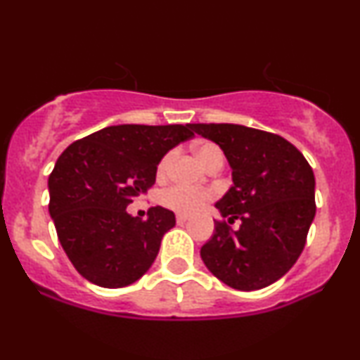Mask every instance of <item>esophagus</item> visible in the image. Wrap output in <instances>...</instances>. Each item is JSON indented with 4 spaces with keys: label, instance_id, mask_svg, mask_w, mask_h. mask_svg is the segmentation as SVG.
Segmentation results:
<instances>
[{
    "label": "esophagus",
    "instance_id": "obj_1",
    "mask_svg": "<svg viewBox=\"0 0 360 360\" xmlns=\"http://www.w3.org/2000/svg\"><path fill=\"white\" fill-rule=\"evenodd\" d=\"M176 220H177V223H184V221H188L189 220V217H188V214H177V217H176Z\"/></svg>",
    "mask_w": 360,
    "mask_h": 360
}]
</instances>
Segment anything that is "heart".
Returning a JSON list of instances; mask_svg holds the SVG:
<instances>
[{"label": "heart", "mask_w": 360, "mask_h": 360, "mask_svg": "<svg viewBox=\"0 0 360 360\" xmlns=\"http://www.w3.org/2000/svg\"><path fill=\"white\" fill-rule=\"evenodd\" d=\"M194 152H196V157L200 159V162L203 164V166L212 162L213 159H218V157L223 159L221 150L214 146V143H200V146H196V148H194ZM171 159L172 154L164 155L162 159H160L159 166H157V174H166L169 164H171ZM210 198H212V193L206 191V189L188 188V186L176 184L164 189V191L160 193L159 200L164 206L174 210L177 213L191 214L194 212H198L200 208H203V205L210 200Z\"/></svg>", "instance_id": "heart-1"}]
</instances>
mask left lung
Listing matches in <instances>:
<instances>
[{
	"label": "left lung",
	"mask_w": 360,
	"mask_h": 360,
	"mask_svg": "<svg viewBox=\"0 0 360 360\" xmlns=\"http://www.w3.org/2000/svg\"><path fill=\"white\" fill-rule=\"evenodd\" d=\"M201 137L221 148L232 169L229 191L217 201L232 231L214 221L201 247L210 272L240 291L262 289L295 266L316 213L315 174L292 143L269 131L233 123H193Z\"/></svg>",
	"instance_id": "8db88e82"
}]
</instances>
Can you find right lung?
I'll return each instance as SVG.
<instances>
[{
    "label": "right lung",
    "instance_id": "obj_1",
    "mask_svg": "<svg viewBox=\"0 0 360 360\" xmlns=\"http://www.w3.org/2000/svg\"><path fill=\"white\" fill-rule=\"evenodd\" d=\"M191 137V125H113L62 152L49 176V213L82 278L123 288L150 269L176 217L152 206L140 220L127 206L154 186L160 159Z\"/></svg>",
    "mask_w": 360,
    "mask_h": 360
}]
</instances>
